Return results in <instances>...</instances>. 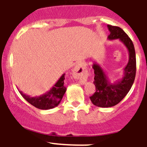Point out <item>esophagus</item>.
<instances>
[{
	"label": "esophagus",
	"instance_id": "34e87169",
	"mask_svg": "<svg viewBox=\"0 0 147 147\" xmlns=\"http://www.w3.org/2000/svg\"><path fill=\"white\" fill-rule=\"evenodd\" d=\"M72 72H73L74 77L80 79H86L88 75L86 67L82 62H79L76 65Z\"/></svg>",
	"mask_w": 147,
	"mask_h": 147
}]
</instances>
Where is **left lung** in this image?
I'll use <instances>...</instances> for the list:
<instances>
[{
	"instance_id": "left-lung-1",
	"label": "left lung",
	"mask_w": 147,
	"mask_h": 147,
	"mask_svg": "<svg viewBox=\"0 0 147 147\" xmlns=\"http://www.w3.org/2000/svg\"><path fill=\"white\" fill-rule=\"evenodd\" d=\"M110 34L108 39H119L129 52V61L124 68V76L113 84L111 83L107 74L96 62L92 65L94 69V84L96 91L90 99L94 105L102 108L115 106L127 95L134 82L136 73V57L134 45L124 31L117 26L108 25Z\"/></svg>"
}]
</instances>
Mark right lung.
I'll return each instance as SVG.
<instances>
[{
    "mask_svg": "<svg viewBox=\"0 0 147 147\" xmlns=\"http://www.w3.org/2000/svg\"><path fill=\"white\" fill-rule=\"evenodd\" d=\"M64 79L65 74H63L50 90L40 96L30 97L25 95L22 91L19 90V92L27 102L37 109L41 110L53 109L59 104L66 91V88L64 86Z\"/></svg>",
    "mask_w": 147,
    "mask_h": 147,
    "instance_id": "obj_1",
    "label": "right lung"
}]
</instances>
